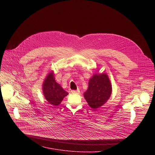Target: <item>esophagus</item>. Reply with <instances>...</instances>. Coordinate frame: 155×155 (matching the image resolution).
<instances>
[{"label":"esophagus","mask_w":155,"mask_h":155,"mask_svg":"<svg viewBox=\"0 0 155 155\" xmlns=\"http://www.w3.org/2000/svg\"><path fill=\"white\" fill-rule=\"evenodd\" d=\"M79 92H80L79 90H72L71 91V93L72 94H78Z\"/></svg>","instance_id":"34e87169"}]
</instances>
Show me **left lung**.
I'll use <instances>...</instances> for the list:
<instances>
[{
	"instance_id": "obj_1",
	"label": "left lung",
	"mask_w": 155,
	"mask_h": 155,
	"mask_svg": "<svg viewBox=\"0 0 155 155\" xmlns=\"http://www.w3.org/2000/svg\"><path fill=\"white\" fill-rule=\"evenodd\" d=\"M112 93V86L106 74H95L90 79L84 97L88 105L95 109L103 105Z\"/></svg>"
}]
</instances>
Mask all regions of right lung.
<instances>
[{
  "label": "right lung",
  "mask_w": 155,
  "mask_h": 155,
  "mask_svg": "<svg viewBox=\"0 0 155 155\" xmlns=\"http://www.w3.org/2000/svg\"><path fill=\"white\" fill-rule=\"evenodd\" d=\"M43 92L47 101L54 106L59 105L64 97L69 94L56 82L53 72H51L44 81Z\"/></svg>",
  "instance_id": "obj_1"
}]
</instances>
